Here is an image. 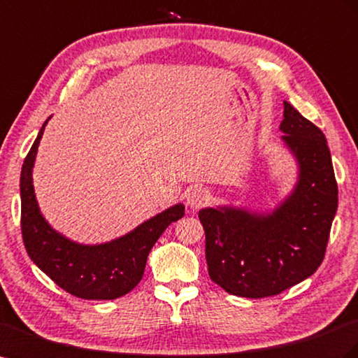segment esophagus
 Listing matches in <instances>:
<instances>
[{
  "instance_id": "esophagus-1",
  "label": "esophagus",
  "mask_w": 358,
  "mask_h": 358,
  "mask_svg": "<svg viewBox=\"0 0 358 358\" xmlns=\"http://www.w3.org/2000/svg\"><path fill=\"white\" fill-rule=\"evenodd\" d=\"M209 200H210L209 191L205 189V188H201V187L191 188V189L187 192V205H188L192 210H197V209L203 208Z\"/></svg>"
}]
</instances>
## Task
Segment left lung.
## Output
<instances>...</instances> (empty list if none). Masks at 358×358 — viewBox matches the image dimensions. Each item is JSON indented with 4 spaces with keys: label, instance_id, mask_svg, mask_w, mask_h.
<instances>
[{
    "label": "left lung",
    "instance_id": "obj_1",
    "mask_svg": "<svg viewBox=\"0 0 358 358\" xmlns=\"http://www.w3.org/2000/svg\"><path fill=\"white\" fill-rule=\"evenodd\" d=\"M282 140L298 164V180L269 214L218 206L199 210L212 282L245 298L273 296L322 264L337 210V183L322 131L283 102Z\"/></svg>",
    "mask_w": 358,
    "mask_h": 358
}]
</instances>
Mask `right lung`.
Returning a JSON list of instances; mask_svg holds the SVG:
<instances>
[{
    "mask_svg": "<svg viewBox=\"0 0 358 358\" xmlns=\"http://www.w3.org/2000/svg\"><path fill=\"white\" fill-rule=\"evenodd\" d=\"M48 120L38 131L21 171V229L27 253L71 295L84 299H115L127 295L140 283L152 247L173 221L183 217L185 206L178 203L105 244L84 245L67 239L41 214L33 187L37 148Z\"/></svg>",
    "mask_w": 358,
    "mask_h": 358,
    "instance_id": "add662e5",
    "label": "right lung"
}]
</instances>
